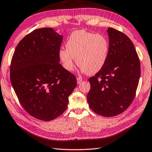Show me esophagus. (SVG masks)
<instances>
[{
  "label": "esophagus",
  "instance_id": "1",
  "mask_svg": "<svg viewBox=\"0 0 152 152\" xmlns=\"http://www.w3.org/2000/svg\"><path fill=\"white\" fill-rule=\"evenodd\" d=\"M76 80H77V84H80L81 82H82V79L80 78H76Z\"/></svg>",
  "mask_w": 152,
  "mask_h": 152
}]
</instances>
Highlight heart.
<instances>
[{
  "label": "heart",
  "instance_id": "1",
  "mask_svg": "<svg viewBox=\"0 0 152 152\" xmlns=\"http://www.w3.org/2000/svg\"><path fill=\"white\" fill-rule=\"evenodd\" d=\"M109 53V42L106 37L84 30H77L69 36L66 50H60L58 57L66 70H74L76 59L82 72L92 75L103 68Z\"/></svg>",
  "mask_w": 152,
  "mask_h": 152
}]
</instances>
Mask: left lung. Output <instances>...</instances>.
<instances>
[{"mask_svg": "<svg viewBox=\"0 0 152 152\" xmlns=\"http://www.w3.org/2000/svg\"><path fill=\"white\" fill-rule=\"evenodd\" d=\"M109 53L106 63L88 79L89 107L104 117H114L127 109L135 98L140 78V61L131 39L109 27Z\"/></svg>", "mask_w": 152, "mask_h": 152, "instance_id": "8db88e82", "label": "left lung"}]
</instances>
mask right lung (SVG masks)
Returning a JSON list of instances; mask_svg holds the SVG:
<instances>
[{
	"instance_id": "1",
	"label": "right lung",
	"mask_w": 152,
	"mask_h": 152,
	"mask_svg": "<svg viewBox=\"0 0 152 152\" xmlns=\"http://www.w3.org/2000/svg\"><path fill=\"white\" fill-rule=\"evenodd\" d=\"M63 36L52 28L33 31L18 43L11 64V82L20 103L36 119L50 121L65 111L77 85L60 64Z\"/></svg>"
}]
</instances>
